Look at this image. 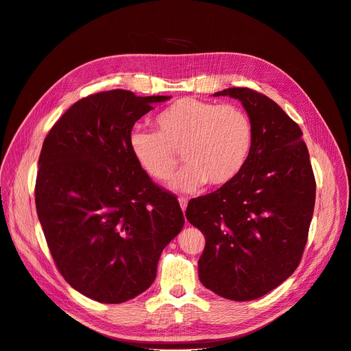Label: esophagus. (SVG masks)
<instances>
[{"label":"esophagus","instance_id":"34e87169","mask_svg":"<svg viewBox=\"0 0 351 351\" xmlns=\"http://www.w3.org/2000/svg\"><path fill=\"white\" fill-rule=\"evenodd\" d=\"M179 205H180V209L185 212L186 206H188V199L186 197H179Z\"/></svg>","mask_w":351,"mask_h":351}]
</instances>
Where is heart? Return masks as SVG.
Returning a JSON list of instances; mask_svg holds the SVG:
<instances>
[{"label": "heart", "mask_w": 351, "mask_h": 351, "mask_svg": "<svg viewBox=\"0 0 351 351\" xmlns=\"http://www.w3.org/2000/svg\"><path fill=\"white\" fill-rule=\"evenodd\" d=\"M154 123L156 132L131 134V151L156 180L173 175L182 154L188 165L172 180L178 191H195L205 182L213 188L226 185L243 169L253 146V123L233 104L180 98L158 114Z\"/></svg>", "instance_id": "obj_1"}]
</instances>
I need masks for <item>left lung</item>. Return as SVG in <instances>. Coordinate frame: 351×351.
I'll list each match as a JSON object with an SVG mask.
<instances>
[{"label":"left lung","instance_id":"8db88e82","mask_svg":"<svg viewBox=\"0 0 351 351\" xmlns=\"http://www.w3.org/2000/svg\"><path fill=\"white\" fill-rule=\"evenodd\" d=\"M241 101L253 146L239 175L191 199L186 219L205 234L199 279L234 302L254 300L298 269L315 209L316 179L302 129L269 97L250 88L213 94Z\"/></svg>","mask_w":351,"mask_h":351}]
</instances>
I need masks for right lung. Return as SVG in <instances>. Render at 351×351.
I'll return each mask as SVG.
<instances>
[{"instance_id": "obj_1", "label": "right lung", "mask_w": 351, "mask_h": 351, "mask_svg": "<svg viewBox=\"0 0 351 351\" xmlns=\"http://www.w3.org/2000/svg\"><path fill=\"white\" fill-rule=\"evenodd\" d=\"M169 98L97 92L73 104L43 143L36 213L62 278L89 299L117 304L143 293L185 223L176 196L129 145L135 122Z\"/></svg>"}]
</instances>
